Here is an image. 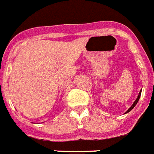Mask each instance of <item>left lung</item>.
Here are the masks:
<instances>
[{
	"label": "left lung",
	"instance_id": "obj_1",
	"mask_svg": "<svg viewBox=\"0 0 154 154\" xmlns=\"http://www.w3.org/2000/svg\"><path fill=\"white\" fill-rule=\"evenodd\" d=\"M141 93H142V91H140V92H139V94H138V97H137V99H136V100H135V101H134V102L133 103V105H132L131 106V108H130V109H128V111L126 112L125 113H127V112H130L131 110V109H133V108H134V106H135V105H136V104H137V103H138V100H139V98H140V96H141Z\"/></svg>",
	"mask_w": 154,
	"mask_h": 154
}]
</instances>
